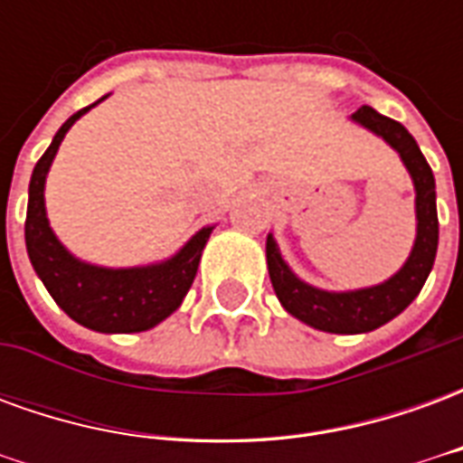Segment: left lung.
Masks as SVG:
<instances>
[{
  "label": "left lung",
  "instance_id": "1",
  "mask_svg": "<svg viewBox=\"0 0 463 463\" xmlns=\"http://www.w3.org/2000/svg\"><path fill=\"white\" fill-rule=\"evenodd\" d=\"M349 121L357 123L369 133L379 136L394 148L404 163V168L414 183V213H417V235L411 252L392 278L369 288L357 290H322L310 282L298 278L288 260L282 258L278 241L268 235L265 258L268 272L275 288V295L292 317L310 325L320 332L332 335H362L372 332L394 320L399 312H404L414 302L429 272L434 268L439 245V218H437V183L429 168L427 158L419 151L414 136L399 121L377 114L372 106H362Z\"/></svg>",
  "mask_w": 463,
  "mask_h": 463
}]
</instances>
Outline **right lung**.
<instances>
[{"label": "right lung", "mask_w": 463, "mask_h": 463, "mask_svg": "<svg viewBox=\"0 0 463 463\" xmlns=\"http://www.w3.org/2000/svg\"><path fill=\"white\" fill-rule=\"evenodd\" d=\"M104 99L109 96H101L96 104L66 118L52 146L34 165L24 222L26 252L39 280L44 282L49 295L71 320L106 335L146 332L181 307L183 298L195 280L203 248L215 225H205L191 235L171 258L133 268H106L86 262L56 238L46 218V175L69 128Z\"/></svg>", "instance_id": "add662e5"}]
</instances>
